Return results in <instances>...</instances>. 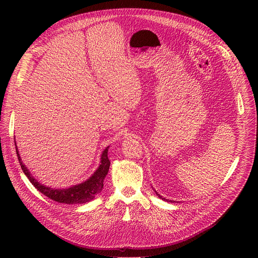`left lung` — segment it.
<instances>
[{
  "label": "left lung",
  "mask_w": 258,
  "mask_h": 258,
  "mask_svg": "<svg viewBox=\"0 0 258 258\" xmlns=\"http://www.w3.org/2000/svg\"><path fill=\"white\" fill-rule=\"evenodd\" d=\"M156 194H157V193H156ZM157 195H158V196H159V197H160V198H162V196H160V195H159V194H157ZM162 199H164V200H165V198H162Z\"/></svg>",
  "instance_id": "1"
}]
</instances>
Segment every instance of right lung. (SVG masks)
<instances>
[{
	"label": "right lung",
	"instance_id": "obj_1",
	"mask_svg": "<svg viewBox=\"0 0 258 258\" xmlns=\"http://www.w3.org/2000/svg\"><path fill=\"white\" fill-rule=\"evenodd\" d=\"M108 148L109 147H107V148L102 153L101 164H100L99 168L88 180L80 183V185L73 186L69 189H63V190L51 189V188L41 185L40 182H38V180L34 179L31 176V174L29 173L27 168L22 163L20 156L18 154V151H17V147H16V153H17V157H18L19 163L21 165V168H22L24 174L28 177V179L30 180L32 185L36 189H38L42 194H44L48 198H50L53 201H56L58 203L83 204V203L93 200L103 189L104 178L107 175L109 166H110V161L108 158Z\"/></svg>",
	"mask_w": 258,
	"mask_h": 258
}]
</instances>
